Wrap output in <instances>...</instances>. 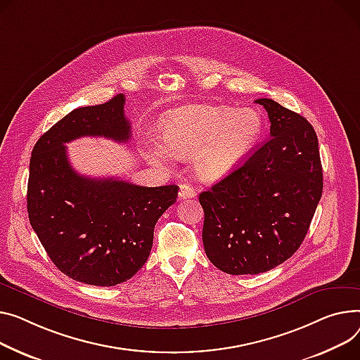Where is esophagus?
<instances>
[{"instance_id":"34e87169","label":"esophagus","mask_w":360,"mask_h":360,"mask_svg":"<svg viewBox=\"0 0 360 360\" xmlns=\"http://www.w3.org/2000/svg\"><path fill=\"white\" fill-rule=\"evenodd\" d=\"M197 195V193H195V189L191 186L189 184H181L179 185V194H178V197L181 198V200H188V198H194Z\"/></svg>"}]
</instances>
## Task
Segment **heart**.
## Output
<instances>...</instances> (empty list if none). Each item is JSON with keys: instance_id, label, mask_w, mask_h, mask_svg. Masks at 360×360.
I'll list each match as a JSON object with an SVG mask.
<instances>
[{"instance_id": "b5f03b06", "label": "heart", "mask_w": 360, "mask_h": 360, "mask_svg": "<svg viewBox=\"0 0 360 360\" xmlns=\"http://www.w3.org/2000/svg\"><path fill=\"white\" fill-rule=\"evenodd\" d=\"M262 131V117L253 108L227 105H184L162 120V141L152 140L148 159L160 166L175 158L193 156L197 175L217 181L240 163Z\"/></svg>"}]
</instances>
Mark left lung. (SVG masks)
Masks as SVG:
<instances>
[{"instance_id": "1", "label": "left lung", "mask_w": 360, "mask_h": 360, "mask_svg": "<svg viewBox=\"0 0 360 360\" xmlns=\"http://www.w3.org/2000/svg\"><path fill=\"white\" fill-rule=\"evenodd\" d=\"M271 137L248 160L200 194L202 243L230 275L274 269L301 246L323 193L319 139L307 120L269 98Z\"/></svg>"}]
</instances>
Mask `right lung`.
<instances>
[{
  "label": "right lung",
  "instance_id": "right-lung-1",
  "mask_svg": "<svg viewBox=\"0 0 360 360\" xmlns=\"http://www.w3.org/2000/svg\"><path fill=\"white\" fill-rule=\"evenodd\" d=\"M123 94L66 114L34 145L27 185L29 220L56 268L74 281L112 286L145 265L160 215L178 197L176 185L139 186L89 178L72 167L65 143L85 136L127 141Z\"/></svg>",
  "mask_w": 360,
  "mask_h": 360
}]
</instances>
